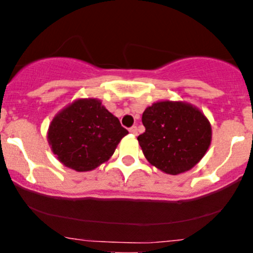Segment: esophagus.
Instances as JSON below:
<instances>
[{
    "label": "esophagus",
    "instance_id": "34e87169",
    "mask_svg": "<svg viewBox=\"0 0 253 253\" xmlns=\"http://www.w3.org/2000/svg\"><path fill=\"white\" fill-rule=\"evenodd\" d=\"M129 133H130V134H133V135L138 134V129H136V127H135V126L130 127V128H129Z\"/></svg>",
    "mask_w": 253,
    "mask_h": 253
}]
</instances>
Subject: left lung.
Wrapping results in <instances>:
<instances>
[{"instance_id": "left-lung-1", "label": "left lung", "mask_w": 253, "mask_h": 253, "mask_svg": "<svg viewBox=\"0 0 253 253\" xmlns=\"http://www.w3.org/2000/svg\"><path fill=\"white\" fill-rule=\"evenodd\" d=\"M141 121L145 132L138 141L145 158L169 175L195 167L211 145L210 121L189 103L156 102L145 109Z\"/></svg>"}]
</instances>
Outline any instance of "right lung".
Wrapping results in <instances>:
<instances>
[{
    "instance_id": "1",
    "label": "right lung",
    "mask_w": 253,
    "mask_h": 253,
    "mask_svg": "<svg viewBox=\"0 0 253 253\" xmlns=\"http://www.w3.org/2000/svg\"><path fill=\"white\" fill-rule=\"evenodd\" d=\"M128 130L96 98H80L60 110L48 127L47 140L58 161L82 172L113 156Z\"/></svg>"
}]
</instances>
